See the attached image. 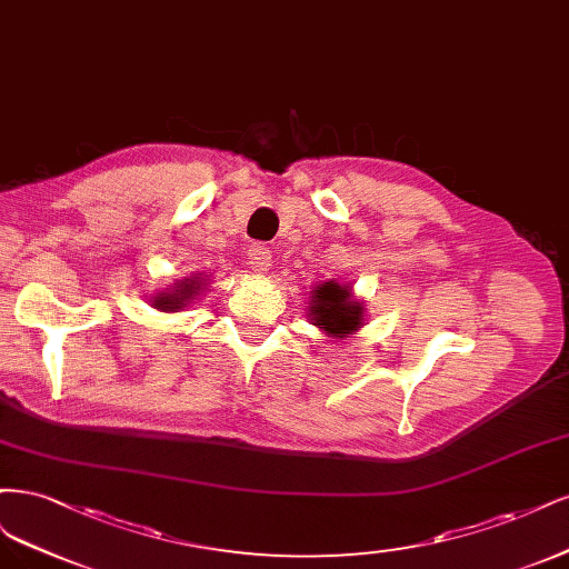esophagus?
<instances>
[{"label":"esophagus","mask_w":569,"mask_h":569,"mask_svg":"<svg viewBox=\"0 0 569 569\" xmlns=\"http://www.w3.org/2000/svg\"><path fill=\"white\" fill-rule=\"evenodd\" d=\"M248 264L254 273H267L271 269V250L262 243H254L248 250Z\"/></svg>","instance_id":"34e87169"}]
</instances>
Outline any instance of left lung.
Masks as SVG:
<instances>
[{
    "label": "left lung",
    "mask_w": 569,
    "mask_h": 569,
    "mask_svg": "<svg viewBox=\"0 0 569 569\" xmlns=\"http://www.w3.org/2000/svg\"><path fill=\"white\" fill-rule=\"evenodd\" d=\"M309 319L333 340H347L366 326L363 302L355 298L350 283L321 281L309 290Z\"/></svg>",
    "instance_id": "left-lung-1"
}]
</instances>
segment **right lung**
Segmentation results:
<instances>
[{"label": "right lung", "instance_id": "1", "mask_svg": "<svg viewBox=\"0 0 569 569\" xmlns=\"http://www.w3.org/2000/svg\"><path fill=\"white\" fill-rule=\"evenodd\" d=\"M208 286H210V279H206V271L191 273V277L179 279L170 288L156 292L151 298V305L158 311H164V315H174V311H184V307L198 300V296H203Z\"/></svg>", "mask_w": 569, "mask_h": 569}]
</instances>
